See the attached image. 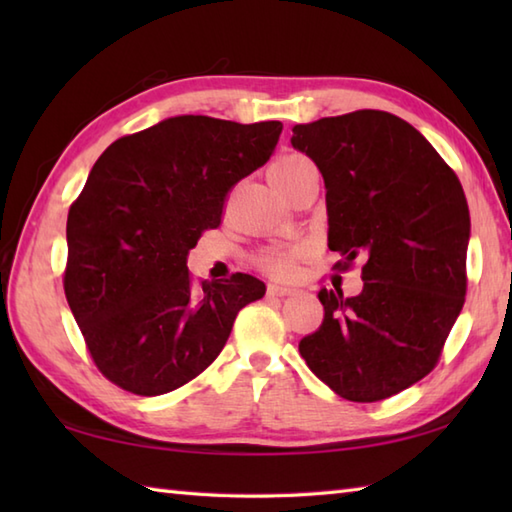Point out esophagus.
Listing matches in <instances>:
<instances>
[{
	"instance_id": "34e87169",
	"label": "esophagus",
	"mask_w": 512,
	"mask_h": 512,
	"mask_svg": "<svg viewBox=\"0 0 512 512\" xmlns=\"http://www.w3.org/2000/svg\"><path fill=\"white\" fill-rule=\"evenodd\" d=\"M292 288H288V286H277V284H270L268 286V295L270 297H288V295H292Z\"/></svg>"
}]
</instances>
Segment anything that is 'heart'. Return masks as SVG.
I'll return each mask as SVG.
<instances>
[{"label": "heart", "mask_w": 512, "mask_h": 512, "mask_svg": "<svg viewBox=\"0 0 512 512\" xmlns=\"http://www.w3.org/2000/svg\"><path fill=\"white\" fill-rule=\"evenodd\" d=\"M310 165V162L297 156V154H286L277 158L273 165H270L268 176L270 180H279V178H288L290 173H295L297 169ZM301 255L299 248H275V250H268V253L262 255L259 259V264L266 270V273L275 275V277H288L295 273V266H297V259Z\"/></svg>", "instance_id": "obj_1"}]
</instances>
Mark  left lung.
Instances as JSON below:
<instances>
[{
	"label": "left lung",
	"mask_w": 512,
	"mask_h": 512,
	"mask_svg": "<svg viewBox=\"0 0 512 512\" xmlns=\"http://www.w3.org/2000/svg\"><path fill=\"white\" fill-rule=\"evenodd\" d=\"M290 143L325 180L334 268L365 259L361 295L319 290L323 323L299 352L341 398L385 400L438 365L464 306V189L429 140L389 112L295 125Z\"/></svg>",
	"instance_id": "left-lung-1"
}]
</instances>
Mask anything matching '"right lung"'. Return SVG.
I'll list each match as a JSON object with an SVG mask.
<instances>
[{
    "label": "right lung",
    "instance_id": "right-lung-1",
    "mask_svg": "<svg viewBox=\"0 0 512 512\" xmlns=\"http://www.w3.org/2000/svg\"><path fill=\"white\" fill-rule=\"evenodd\" d=\"M279 121L167 118L114 140L68 213L63 290L96 369L160 396L209 367L266 286L244 273L195 284L187 253L222 224L226 195L273 154Z\"/></svg>",
    "mask_w": 512,
    "mask_h": 512
}]
</instances>
